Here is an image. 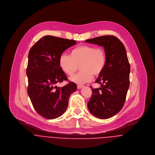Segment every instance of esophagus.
Masks as SVG:
<instances>
[{"instance_id": "esophagus-1", "label": "esophagus", "mask_w": 155, "mask_h": 155, "mask_svg": "<svg viewBox=\"0 0 155 155\" xmlns=\"http://www.w3.org/2000/svg\"><path fill=\"white\" fill-rule=\"evenodd\" d=\"M83 87H84V85H78V86H77V87H78V89H80V88H82Z\"/></svg>"}]
</instances>
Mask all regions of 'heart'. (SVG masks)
<instances>
[{
	"label": "heart",
	"instance_id": "heart-1",
	"mask_svg": "<svg viewBox=\"0 0 155 155\" xmlns=\"http://www.w3.org/2000/svg\"><path fill=\"white\" fill-rule=\"evenodd\" d=\"M106 64V53L102 47L84 45L71 51L70 55L63 53L59 59L61 69L67 75L71 76L80 65L81 71L71 78V81L79 84L91 81L93 74L100 75Z\"/></svg>",
	"mask_w": 155,
	"mask_h": 155
}]
</instances>
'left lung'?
<instances>
[{"mask_svg": "<svg viewBox=\"0 0 155 155\" xmlns=\"http://www.w3.org/2000/svg\"><path fill=\"white\" fill-rule=\"evenodd\" d=\"M85 42L104 47L105 51V66L96 81L101 87L91 89L92 95L87 105L94 116L108 119L122 109L129 88L130 65L126 50L121 41L112 35L97 37Z\"/></svg>", "mask_w": 155, "mask_h": 155, "instance_id": "obj_1", "label": "left lung"}]
</instances>
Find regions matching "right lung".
Returning a JSON list of instances; mask_svg holds the SVG:
<instances>
[{
    "instance_id": "obj_1",
    "label": "right lung",
    "mask_w": 155,
    "mask_h": 155,
    "mask_svg": "<svg viewBox=\"0 0 155 155\" xmlns=\"http://www.w3.org/2000/svg\"><path fill=\"white\" fill-rule=\"evenodd\" d=\"M76 44L74 40L45 36L29 51L28 94L37 113L48 119H56L64 113L70 94L77 89L73 82L62 87H57V84L68 81L59 67V57Z\"/></svg>"
}]
</instances>
